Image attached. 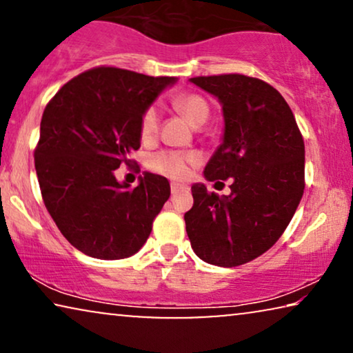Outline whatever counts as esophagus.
<instances>
[{"label":"esophagus","instance_id":"1","mask_svg":"<svg viewBox=\"0 0 353 353\" xmlns=\"http://www.w3.org/2000/svg\"><path fill=\"white\" fill-rule=\"evenodd\" d=\"M183 188H185V185H180V183H172L170 185V191H172V194H176L178 191H181Z\"/></svg>","mask_w":353,"mask_h":353}]
</instances>
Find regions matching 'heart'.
I'll return each mask as SVG.
<instances>
[{
  "mask_svg": "<svg viewBox=\"0 0 353 353\" xmlns=\"http://www.w3.org/2000/svg\"><path fill=\"white\" fill-rule=\"evenodd\" d=\"M173 108L194 127H201L210 115V105L204 96L197 93H180L172 101ZM161 127V112L156 104L148 105L139 119V137L144 143L152 141ZM199 163V154L194 151H161L148 159V167L159 175L172 180H185L191 167Z\"/></svg>",
  "mask_w": 353,
  "mask_h": 353,
  "instance_id": "obj_1",
  "label": "heart"
}]
</instances>
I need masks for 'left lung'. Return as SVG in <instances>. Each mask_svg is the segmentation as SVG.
Wrapping results in <instances>:
<instances>
[{
	"mask_svg": "<svg viewBox=\"0 0 353 353\" xmlns=\"http://www.w3.org/2000/svg\"><path fill=\"white\" fill-rule=\"evenodd\" d=\"M191 81L223 105V143L207 163L209 181L231 180V194L192 185L186 233L199 259L238 267L272 248L286 230L305 188V146L291 108L267 81L243 74Z\"/></svg>",
	"mask_w": 353,
	"mask_h": 353,
	"instance_id": "obj_1",
	"label": "left lung"
}]
</instances>
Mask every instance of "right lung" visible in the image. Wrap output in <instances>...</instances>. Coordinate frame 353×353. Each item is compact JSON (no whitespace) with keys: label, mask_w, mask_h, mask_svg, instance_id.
Instances as JSON below:
<instances>
[{"label":"right lung","mask_w":353,"mask_h":353,"mask_svg":"<svg viewBox=\"0 0 353 353\" xmlns=\"http://www.w3.org/2000/svg\"><path fill=\"white\" fill-rule=\"evenodd\" d=\"M173 77L99 65L67 81L46 104L35 152L43 202L62 236L90 257L119 260L146 243L170 185L144 173L120 185L114 170L138 151L139 119Z\"/></svg>","instance_id":"add662e5"}]
</instances>
